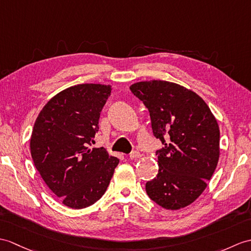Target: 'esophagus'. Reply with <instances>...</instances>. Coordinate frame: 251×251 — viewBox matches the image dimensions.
<instances>
[{
    "mask_svg": "<svg viewBox=\"0 0 251 251\" xmlns=\"http://www.w3.org/2000/svg\"><path fill=\"white\" fill-rule=\"evenodd\" d=\"M141 157V154H140L139 152H137V151H135V152H131L129 154V158L130 159H137V158H140Z\"/></svg>",
    "mask_w": 251,
    "mask_h": 251,
    "instance_id": "1",
    "label": "esophagus"
}]
</instances>
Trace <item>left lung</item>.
<instances>
[{"label": "left lung", "mask_w": 251, "mask_h": 251, "mask_svg": "<svg viewBox=\"0 0 251 251\" xmlns=\"http://www.w3.org/2000/svg\"><path fill=\"white\" fill-rule=\"evenodd\" d=\"M129 89L149 109L154 136L165 145L156 152L159 170L145 184L148 196L172 211L191 204L218 164L216 119L199 95L179 84L151 80Z\"/></svg>", "instance_id": "left-lung-1"}]
</instances>
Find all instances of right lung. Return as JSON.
I'll return each instance as SVG.
<instances>
[{
    "label": "right lung",
    "instance_id": "add662e5",
    "mask_svg": "<svg viewBox=\"0 0 251 251\" xmlns=\"http://www.w3.org/2000/svg\"><path fill=\"white\" fill-rule=\"evenodd\" d=\"M111 90L95 83L68 87L52 97L35 121L30 141L34 165L49 189L71 208L100 199L119 165L103 148L90 149Z\"/></svg>",
    "mask_w": 251,
    "mask_h": 251
}]
</instances>
